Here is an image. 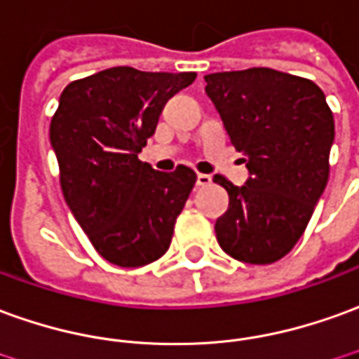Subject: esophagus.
Listing matches in <instances>:
<instances>
[{
    "mask_svg": "<svg viewBox=\"0 0 359 359\" xmlns=\"http://www.w3.org/2000/svg\"><path fill=\"white\" fill-rule=\"evenodd\" d=\"M196 184L198 187H210L212 184V177L210 175H204V172H200L196 177Z\"/></svg>",
    "mask_w": 359,
    "mask_h": 359,
    "instance_id": "1",
    "label": "esophagus"
}]
</instances>
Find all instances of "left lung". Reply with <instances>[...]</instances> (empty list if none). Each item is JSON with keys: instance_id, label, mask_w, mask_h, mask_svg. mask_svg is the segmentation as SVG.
Segmentation results:
<instances>
[{"instance_id": "1", "label": "left lung", "mask_w": 359, "mask_h": 359, "mask_svg": "<svg viewBox=\"0 0 359 359\" xmlns=\"http://www.w3.org/2000/svg\"><path fill=\"white\" fill-rule=\"evenodd\" d=\"M204 79L250 172L245 187L214 177L229 194L227 212L215 222V237L241 262L272 264L295 247L327 187L332 110L311 79L270 67Z\"/></svg>"}]
</instances>
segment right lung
I'll return each instance as SVG.
<instances>
[{
    "label": "right lung",
    "instance_id": "right-lung-1",
    "mask_svg": "<svg viewBox=\"0 0 359 359\" xmlns=\"http://www.w3.org/2000/svg\"><path fill=\"white\" fill-rule=\"evenodd\" d=\"M196 79L194 72H140L118 66L62 91L50 122L67 205L104 260L137 268L161 258L196 172L155 171L137 159L163 107Z\"/></svg>",
    "mask_w": 359,
    "mask_h": 359
}]
</instances>
